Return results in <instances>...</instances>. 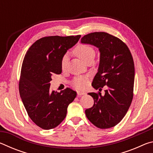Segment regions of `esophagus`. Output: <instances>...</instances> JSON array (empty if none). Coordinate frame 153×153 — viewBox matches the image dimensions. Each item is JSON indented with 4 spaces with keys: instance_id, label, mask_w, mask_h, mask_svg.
Listing matches in <instances>:
<instances>
[{
    "instance_id": "obj_1",
    "label": "esophagus",
    "mask_w": 153,
    "mask_h": 153,
    "mask_svg": "<svg viewBox=\"0 0 153 153\" xmlns=\"http://www.w3.org/2000/svg\"><path fill=\"white\" fill-rule=\"evenodd\" d=\"M77 96H78V97H79V96H82V95L85 94V92H82V91H77Z\"/></svg>"
}]
</instances>
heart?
Masks as SVG:
<instances>
[{"label":"heart","mask_w":153,"mask_h":153,"mask_svg":"<svg viewBox=\"0 0 153 153\" xmlns=\"http://www.w3.org/2000/svg\"><path fill=\"white\" fill-rule=\"evenodd\" d=\"M74 53L76 56H78L79 59L87 63L88 61L94 59L95 56V51L91 46L87 45H79L75 48ZM68 55H65L61 60V68L65 69L66 68L68 63ZM87 81L86 78L83 77H77L75 78L73 82V85L77 89H82L86 86Z\"/></svg>","instance_id":"b5f03b06"}]
</instances>
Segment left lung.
<instances>
[{
  "label": "left lung",
  "mask_w": 153,
  "mask_h": 153,
  "mask_svg": "<svg viewBox=\"0 0 153 153\" xmlns=\"http://www.w3.org/2000/svg\"><path fill=\"white\" fill-rule=\"evenodd\" d=\"M81 43L98 48L100 61L92 86L105 94L88 93L94 105L85 113L92 124L100 129L117 125L126 115L133 98L135 70L128 46L119 38L106 32H93L82 38Z\"/></svg>",
  "instance_id": "1"
}]
</instances>
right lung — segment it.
Returning <instances> with one entry per match:
<instances>
[{"mask_svg":"<svg viewBox=\"0 0 153 153\" xmlns=\"http://www.w3.org/2000/svg\"><path fill=\"white\" fill-rule=\"evenodd\" d=\"M81 36H47L28 49L23 61L19 94L27 113L38 126L51 129L66 117L67 107L77 93L70 88L56 92L50 88L52 76L61 74L63 56Z\"/></svg>","mask_w":153,"mask_h":153,"instance_id":"right-lung-1","label":"right lung"}]
</instances>
